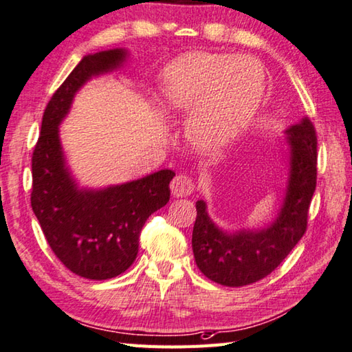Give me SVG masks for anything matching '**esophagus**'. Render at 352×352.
<instances>
[{
	"mask_svg": "<svg viewBox=\"0 0 352 352\" xmlns=\"http://www.w3.org/2000/svg\"><path fill=\"white\" fill-rule=\"evenodd\" d=\"M195 181L187 175H179L176 176L173 181L170 184V188H171V193L177 197H182V196H190L191 193L195 191Z\"/></svg>",
	"mask_w": 352,
	"mask_h": 352,
	"instance_id": "1",
	"label": "esophagus"
}]
</instances>
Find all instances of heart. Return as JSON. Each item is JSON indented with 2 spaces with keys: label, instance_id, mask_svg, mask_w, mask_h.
Instances as JSON below:
<instances>
[{
  "label": "heart",
  "instance_id": "b5f03b06",
  "mask_svg": "<svg viewBox=\"0 0 352 352\" xmlns=\"http://www.w3.org/2000/svg\"><path fill=\"white\" fill-rule=\"evenodd\" d=\"M263 89V69L254 59L191 53L164 72L159 99L168 113L190 115V144L213 155L251 122Z\"/></svg>",
  "mask_w": 352,
  "mask_h": 352
}]
</instances>
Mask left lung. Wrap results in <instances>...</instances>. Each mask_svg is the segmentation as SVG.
I'll list each match as a JSON object with an SVG mask.
<instances>
[{
    "instance_id": "8db88e82",
    "label": "left lung",
    "mask_w": 352,
    "mask_h": 352,
    "mask_svg": "<svg viewBox=\"0 0 352 352\" xmlns=\"http://www.w3.org/2000/svg\"><path fill=\"white\" fill-rule=\"evenodd\" d=\"M285 133L291 144L289 181L280 213L270 227L225 233L210 219L205 202H196L191 245L199 270L210 280L223 287H243L263 279L279 267L307 231L317 184L316 129L303 118Z\"/></svg>"
}]
</instances>
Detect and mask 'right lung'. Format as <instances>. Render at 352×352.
<instances>
[{
  "instance_id": "add662e5",
  "label": "right lung",
  "mask_w": 352,
  "mask_h": 352,
  "mask_svg": "<svg viewBox=\"0 0 352 352\" xmlns=\"http://www.w3.org/2000/svg\"><path fill=\"white\" fill-rule=\"evenodd\" d=\"M125 50L81 59L44 110L41 133L32 155L30 204L55 256L76 276L105 280L135 262L139 234L147 219L170 201L175 173L161 170L138 181L104 190H79L64 162L58 125L81 85L116 69Z\"/></svg>"
}]
</instances>
